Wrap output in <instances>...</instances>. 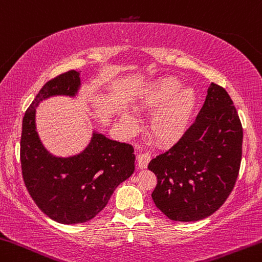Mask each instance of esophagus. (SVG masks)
Returning a JSON list of instances; mask_svg holds the SVG:
<instances>
[{
  "instance_id": "34e87169",
  "label": "esophagus",
  "mask_w": 262,
  "mask_h": 262,
  "mask_svg": "<svg viewBox=\"0 0 262 262\" xmlns=\"http://www.w3.org/2000/svg\"><path fill=\"white\" fill-rule=\"evenodd\" d=\"M151 160V156L148 154H140L138 157H137V162H138V167L139 168H146L147 164L150 163Z\"/></svg>"
}]
</instances>
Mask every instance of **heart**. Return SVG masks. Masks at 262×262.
Returning <instances> with one entry per match:
<instances>
[{
  "mask_svg": "<svg viewBox=\"0 0 262 262\" xmlns=\"http://www.w3.org/2000/svg\"><path fill=\"white\" fill-rule=\"evenodd\" d=\"M182 88L174 77H162L144 92L138 108L154 110L148 118V134L157 143L173 144L186 132L196 106V95L191 88ZM120 123L126 134L137 128V119L131 112L120 115Z\"/></svg>",
  "mask_w": 262,
  "mask_h": 262,
  "instance_id": "obj_1",
  "label": "heart"
}]
</instances>
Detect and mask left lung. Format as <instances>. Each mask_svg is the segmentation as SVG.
Returning a JSON list of instances; mask_svg holds the SVG:
<instances>
[{"label":"left lung","instance_id":"left-lung-1","mask_svg":"<svg viewBox=\"0 0 262 262\" xmlns=\"http://www.w3.org/2000/svg\"><path fill=\"white\" fill-rule=\"evenodd\" d=\"M243 154V126L227 91L214 83L193 125L148 164L158 183L156 206L168 219L196 221L213 214L234 187Z\"/></svg>","mask_w":262,"mask_h":262}]
</instances>
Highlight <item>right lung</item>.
Here are the masks:
<instances>
[{"label":"right lung","instance_id":"add662e5","mask_svg":"<svg viewBox=\"0 0 262 262\" xmlns=\"http://www.w3.org/2000/svg\"><path fill=\"white\" fill-rule=\"evenodd\" d=\"M79 72L71 70L46 83L26 111L22 123L21 166L26 187L44 214L66 225L95 218L120 183L135 172L134 147L92 132L78 155L56 157L44 147L36 130V107L55 96L76 97Z\"/></svg>","mask_w":262,"mask_h":262}]
</instances>
